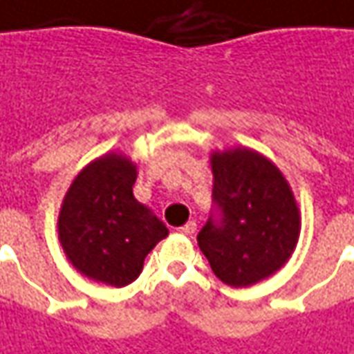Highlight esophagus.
Returning a JSON list of instances; mask_svg holds the SVG:
<instances>
[{"label":"esophagus","instance_id":"1","mask_svg":"<svg viewBox=\"0 0 354 354\" xmlns=\"http://www.w3.org/2000/svg\"><path fill=\"white\" fill-rule=\"evenodd\" d=\"M194 231H196V221H194V219L189 221V223H185L181 227L183 235H194Z\"/></svg>","mask_w":354,"mask_h":354}]
</instances>
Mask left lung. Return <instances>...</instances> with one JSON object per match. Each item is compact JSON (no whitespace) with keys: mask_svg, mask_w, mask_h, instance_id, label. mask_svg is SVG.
Returning <instances> with one entry per match:
<instances>
[{"mask_svg":"<svg viewBox=\"0 0 354 354\" xmlns=\"http://www.w3.org/2000/svg\"><path fill=\"white\" fill-rule=\"evenodd\" d=\"M216 216L198 233L212 272L231 287H248L291 258L301 214L283 173L250 148L209 156Z\"/></svg>","mask_w":354,"mask_h":354,"instance_id":"1","label":"left lung"}]
</instances>
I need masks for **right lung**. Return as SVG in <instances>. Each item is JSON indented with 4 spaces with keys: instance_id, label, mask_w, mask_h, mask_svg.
Wrapping results in <instances>:
<instances>
[{
    "instance_id": "right-lung-1",
    "label": "right lung",
    "mask_w": 354,
    "mask_h": 354,
    "mask_svg": "<svg viewBox=\"0 0 354 354\" xmlns=\"http://www.w3.org/2000/svg\"><path fill=\"white\" fill-rule=\"evenodd\" d=\"M136 165L109 152L71 183L57 218L69 262L94 281L125 287L142 272L146 254L169 235L163 221L133 194Z\"/></svg>"
}]
</instances>
